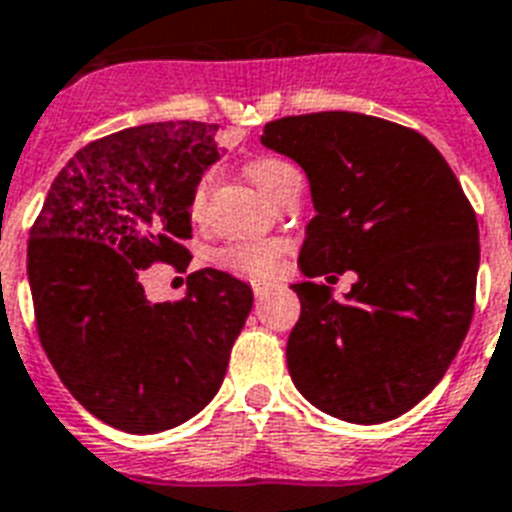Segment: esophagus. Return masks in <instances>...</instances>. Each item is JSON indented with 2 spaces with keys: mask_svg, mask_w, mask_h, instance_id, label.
Returning <instances> with one entry per match:
<instances>
[{
  "mask_svg": "<svg viewBox=\"0 0 512 512\" xmlns=\"http://www.w3.org/2000/svg\"><path fill=\"white\" fill-rule=\"evenodd\" d=\"M269 290H272V282H253V295L256 298H264Z\"/></svg>",
  "mask_w": 512,
  "mask_h": 512,
  "instance_id": "1",
  "label": "esophagus"
}]
</instances>
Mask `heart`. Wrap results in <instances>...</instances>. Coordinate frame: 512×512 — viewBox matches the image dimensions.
I'll return each instance as SVG.
<instances>
[{
  "instance_id": "heart-1",
  "label": "heart",
  "mask_w": 512,
  "mask_h": 512,
  "mask_svg": "<svg viewBox=\"0 0 512 512\" xmlns=\"http://www.w3.org/2000/svg\"><path fill=\"white\" fill-rule=\"evenodd\" d=\"M248 177L251 183L272 201L287 183L301 180V172L293 164L280 159V156H259L248 164ZM211 185H214V172H204L198 177L193 190H190V214L201 217L209 201ZM287 246L282 240H238L230 243L217 253V264L227 266L232 272L248 274V277H272L280 269V261L285 256Z\"/></svg>"
}]
</instances>
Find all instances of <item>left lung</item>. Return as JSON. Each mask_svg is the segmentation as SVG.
<instances>
[{"instance_id": "left-lung-1", "label": "left lung", "mask_w": 512, "mask_h": 512, "mask_svg": "<svg viewBox=\"0 0 512 512\" xmlns=\"http://www.w3.org/2000/svg\"><path fill=\"white\" fill-rule=\"evenodd\" d=\"M261 143L311 185L287 369L303 398L350 424L403 416L445 377L471 327L479 225L445 156L398 122L316 112L266 122ZM353 268L345 302L311 276ZM334 279V278H328Z\"/></svg>"}]
</instances>
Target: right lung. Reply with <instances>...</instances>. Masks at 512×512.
Masks as SVG:
<instances>
[{"mask_svg":"<svg viewBox=\"0 0 512 512\" xmlns=\"http://www.w3.org/2000/svg\"><path fill=\"white\" fill-rule=\"evenodd\" d=\"M217 130L151 122L88 143L31 227L41 345L70 395L122 432H164L204 411L251 314V287L219 269L188 274L177 303H151L138 280L154 261L188 266L190 190L219 159Z\"/></svg>","mask_w":512,"mask_h":512,"instance_id":"right-lung-1","label":"right lung"}]
</instances>
